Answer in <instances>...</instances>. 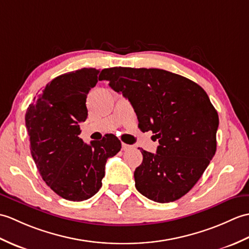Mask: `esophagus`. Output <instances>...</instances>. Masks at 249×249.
<instances>
[{
    "label": "esophagus",
    "instance_id": "34e87169",
    "mask_svg": "<svg viewBox=\"0 0 249 249\" xmlns=\"http://www.w3.org/2000/svg\"><path fill=\"white\" fill-rule=\"evenodd\" d=\"M121 147H123V150H130V149H132V146L126 145V143H124V142H123V145H121Z\"/></svg>",
    "mask_w": 249,
    "mask_h": 249
}]
</instances>
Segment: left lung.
I'll return each mask as SVG.
<instances>
[{"label": "left lung", "instance_id": "8db88e82", "mask_svg": "<svg viewBox=\"0 0 249 249\" xmlns=\"http://www.w3.org/2000/svg\"><path fill=\"white\" fill-rule=\"evenodd\" d=\"M115 91L131 102L139 128L159 140L157 153L142 149L135 187L157 202H171L189 193L216 151L218 115L202 88L184 76L156 68L103 69Z\"/></svg>", "mask_w": 249, "mask_h": 249}]
</instances>
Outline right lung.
Instances as JSON below:
<instances>
[{
  "mask_svg": "<svg viewBox=\"0 0 249 249\" xmlns=\"http://www.w3.org/2000/svg\"><path fill=\"white\" fill-rule=\"evenodd\" d=\"M100 70L83 68L57 76L30 104L25 126L31 153L43 181L64 199H89L102 186L106 163L121 149L113 134L83 142L80 123L87 118L86 98Z\"/></svg>",
  "mask_w": 249,
  "mask_h": 249,
  "instance_id": "right-lung-1",
  "label": "right lung"
}]
</instances>
